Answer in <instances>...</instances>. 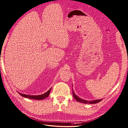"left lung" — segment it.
Instances as JSON below:
<instances>
[{
	"mask_svg": "<svg viewBox=\"0 0 128 128\" xmlns=\"http://www.w3.org/2000/svg\"><path fill=\"white\" fill-rule=\"evenodd\" d=\"M73 90V96H74V98L76 99V100L77 102H82V103H84V104H96L97 103V102H100L102 99H96V100H91V101H90V100H84L83 99H82L81 98L79 97L78 96H77L76 94L74 93V92Z\"/></svg>",
	"mask_w": 128,
	"mask_h": 128,
	"instance_id": "8db88e82",
	"label": "left lung"
}]
</instances>
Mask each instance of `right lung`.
Segmentation results:
<instances>
[{
	"instance_id": "1",
	"label": "right lung",
	"mask_w": 128,
	"mask_h": 128,
	"mask_svg": "<svg viewBox=\"0 0 128 128\" xmlns=\"http://www.w3.org/2000/svg\"><path fill=\"white\" fill-rule=\"evenodd\" d=\"M51 88H50L48 91L46 92L44 94H40V95H37V96H32V95H28V94H22V93H20V92L19 94L22 96L23 97L26 98H29V99H36V100H42V99H44V98L48 97L50 94V92Z\"/></svg>"
}]
</instances>
